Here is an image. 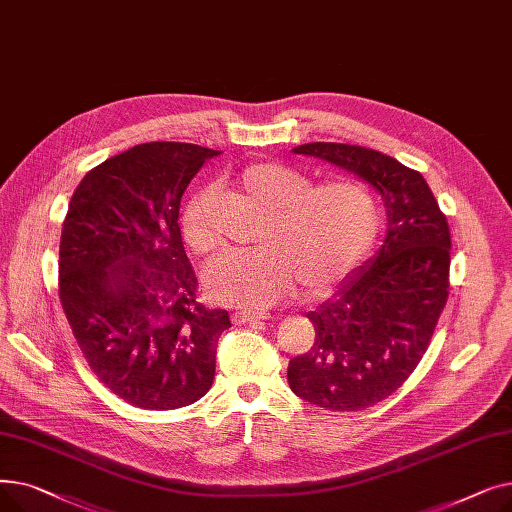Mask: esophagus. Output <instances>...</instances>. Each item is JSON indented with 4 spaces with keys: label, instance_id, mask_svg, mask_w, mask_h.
Instances as JSON below:
<instances>
[{
    "label": "esophagus",
    "instance_id": "obj_1",
    "mask_svg": "<svg viewBox=\"0 0 512 512\" xmlns=\"http://www.w3.org/2000/svg\"><path fill=\"white\" fill-rule=\"evenodd\" d=\"M232 319L236 324H251V321H263L267 319L265 311H236L232 313Z\"/></svg>",
    "mask_w": 512,
    "mask_h": 512
}]
</instances>
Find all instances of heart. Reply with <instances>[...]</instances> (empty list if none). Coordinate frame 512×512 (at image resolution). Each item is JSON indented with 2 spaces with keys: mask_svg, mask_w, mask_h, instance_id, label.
Listing matches in <instances>:
<instances>
[{
  "mask_svg": "<svg viewBox=\"0 0 512 512\" xmlns=\"http://www.w3.org/2000/svg\"><path fill=\"white\" fill-rule=\"evenodd\" d=\"M240 186L270 207L261 245L230 249L213 259L205 284L213 299L242 309H263L299 284L321 294L351 274L373 249L382 228V207L359 180L311 184L301 170L282 161H255L238 174ZM211 186L186 199L180 232L188 249L207 255L215 247L209 224Z\"/></svg>",
  "mask_w": 512,
  "mask_h": 512,
  "instance_id": "heart-1",
  "label": "heart"
}]
</instances>
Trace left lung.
<instances>
[{
	"label": "left lung",
	"mask_w": 512,
	"mask_h": 512,
	"mask_svg": "<svg viewBox=\"0 0 512 512\" xmlns=\"http://www.w3.org/2000/svg\"><path fill=\"white\" fill-rule=\"evenodd\" d=\"M294 153L355 172L386 201L378 257L307 313L315 342L288 363L297 396L328 411H361L405 384L432 342L450 292V228L425 178L386 153L344 143H307Z\"/></svg>",
	"instance_id": "1"
}]
</instances>
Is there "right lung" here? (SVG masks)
Masks as SVG:
<instances>
[{
  "label": "right lung",
  "instance_id": "right-lung-1",
  "mask_svg": "<svg viewBox=\"0 0 512 512\" xmlns=\"http://www.w3.org/2000/svg\"><path fill=\"white\" fill-rule=\"evenodd\" d=\"M213 155L191 143L137 145L87 172L68 205L60 303L97 380L132 407L180 409L213 384L230 317L197 301L178 226L186 186Z\"/></svg>",
  "mask_w": 512,
  "mask_h": 512
}]
</instances>
